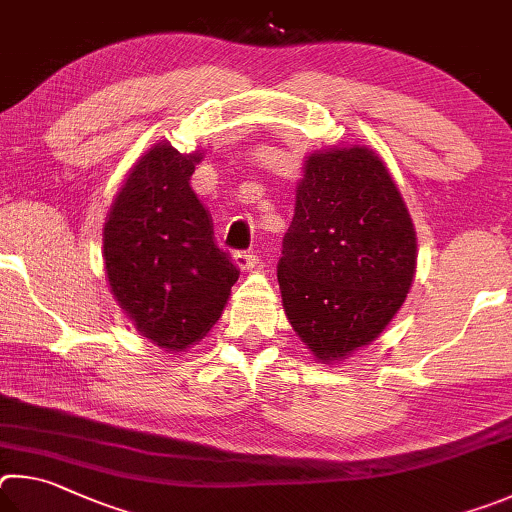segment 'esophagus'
I'll use <instances>...</instances> for the list:
<instances>
[{
    "label": "esophagus",
    "mask_w": 512,
    "mask_h": 512,
    "mask_svg": "<svg viewBox=\"0 0 512 512\" xmlns=\"http://www.w3.org/2000/svg\"><path fill=\"white\" fill-rule=\"evenodd\" d=\"M233 263H236L238 270L249 272L258 265V254L256 251H236V254H233Z\"/></svg>",
    "instance_id": "obj_1"
}]
</instances>
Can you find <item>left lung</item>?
<instances>
[{"mask_svg":"<svg viewBox=\"0 0 512 512\" xmlns=\"http://www.w3.org/2000/svg\"><path fill=\"white\" fill-rule=\"evenodd\" d=\"M281 254L285 315L317 360H344L387 328L414 281L416 231L378 152H312Z\"/></svg>","mask_w":512,"mask_h":512,"instance_id":"obj_1","label":"left lung"}]
</instances>
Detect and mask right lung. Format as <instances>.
Instances as JSON below:
<instances>
[{
	"label": "right lung",
	"mask_w": 512,
	"mask_h": 512,
	"mask_svg": "<svg viewBox=\"0 0 512 512\" xmlns=\"http://www.w3.org/2000/svg\"><path fill=\"white\" fill-rule=\"evenodd\" d=\"M202 152L168 141L130 170L103 227L114 299L152 344L184 351L220 319L238 267L213 240V222L191 188Z\"/></svg>",
	"instance_id": "add662e5"
}]
</instances>
